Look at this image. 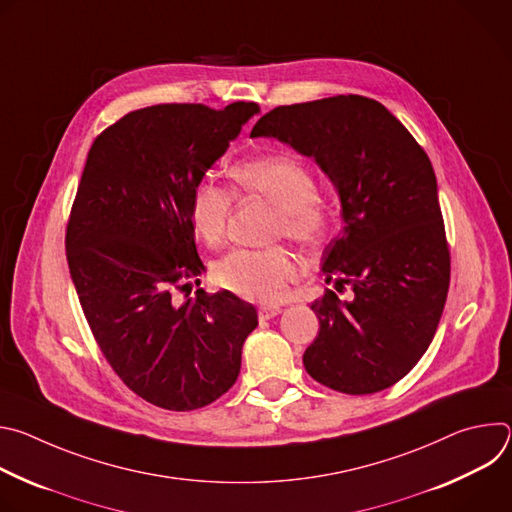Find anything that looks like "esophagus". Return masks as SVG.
<instances>
[{"instance_id": "esophagus-1", "label": "esophagus", "mask_w": 512, "mask_h": 512, "mask_svg": "<svg viewBox=\"0 0 512 512\" xmlns=\"http://www.w3.org/2000/svg\"><path fill=\"white\" fill-rule=\"evenodd\" d=\"M277 314H281V308H279V306L263 304V306L259 308V318H261V320H271V318H275Z\"/></svg>"}]
</instances>
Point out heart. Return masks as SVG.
<instances>
[{
	"label": "heart",
	"mask_w": 512,
	"mask_h": 512,
	"mask_svg": "<svg viewBox=\"0 0 512 512\" xmlns=\"http://www.w3.org/2000/svg\"><path fill=\"white\" fill-rule=\"evenodd\" d=\"M233 180L245 194H257L277 206L273 235L304 247L320 245L332 227V210L318 194L314 172L289 156H259L235 166ZM233 190L212 174L202 176L190 194V223L204 243L225 237L233 212ZM298 275L296 259L283 247L235 249L212 267L216 285L245 300L277 302Z\"/></svg>",
	"instance_id": "b5f03b06"
}]
</instances>
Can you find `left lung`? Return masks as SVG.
<instances>
[{
    "label": "left lung",
    "instance_id": "1",
    "mask_svg": "<svg viewBox=\"0 0 512 512\" xmlns=\"http://www.w3.org/2000/svg\"><path fill=\"white\" fill-rule=\"evenodd\" d=\"M251 137H275L314 158L334 184L342 233L324 249L336 289L312 304L320 320L304 352L312 379L346 395L401 381L427 350L450 287V249L427 154L379 101L338 95L265 113Z\"/></svg>",
    "mask_w": 512,
    "mask_h": 512
}]
</instances>
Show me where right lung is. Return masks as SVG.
I'll use <instances>...</instances> for the list:
<instances>
[{
    "instance_id": "right-lung-1",
    "label": "right lung",
    "mask_w": 512,
    "mask_h": 512,
    "mask_svg": "<svg viewBox=\"0 0 512 512\" xmlns=\"http://www.w3.org/2000/svg\"><path fill=\"white\" fill-rule=\"evenodd\" d=\"M257 103H166L127 113L91 145L66 227V259L91 332L117 377L170 411L225 395L257 312L231 291L176 302L204 269L190 194Z\"/></svg>"
}]
</instances>
